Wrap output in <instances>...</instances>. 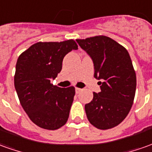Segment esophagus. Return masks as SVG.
Segmentation results:
<instances>
[{
    "instance_id": "1",
    "label": "esophagus",
    "mask_w": 152,
    "mask_h": 152,
    "mask_svg": "<svg viewBox=\"0 0 152 152\" xmlns=\"http://www.w3.org/2000/svg\"><path fill=\"white\" fill-rule=\"evenodd\" d=\"M82 91V90H81L80 88L76 87V94H79L80 92V91Z\"/></svg>"
}]
</instances>
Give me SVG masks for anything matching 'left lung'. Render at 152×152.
Listing matches in <instances>:
<instances>
[{
    "mask_svg": "<svg viewBox=\"0 0 152 152\" xmlns=\"http://www.w3.org/2000/svg\"><path fill=\"white\" fill-rule=\"evenodd\" d=\"M91 56L94 76L101 91L93 93V99L85 105L87 118L94 127L110 129L121 124L131 109L135 97L137 77L127 49L104 35L76 39Z\"/></svg>",
    "mask_w": 152,
    "mask_h": 152,
    "instance_id": "left-lung-1",
    "label": "left lung"
}]
</instances>
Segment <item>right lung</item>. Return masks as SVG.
<instances>
[{"label":"right lung","mask_w":152,"mask_h":152,"mask_svg":"<svg viewBox=\"0 0 152 152\" xmlns=\"http://www.w3.org/2000/svg\"><path fill=\"white\" fill-rule=\"evenodd\" d=\"M73 39L62 42H39L19 56L14 78L21 106L39 128L56 130L65 125L75 95V87L53 86L61 72L63 58L77 49Z\"/></svg>","instance_id":"right-lung-1"}]
</instances>
